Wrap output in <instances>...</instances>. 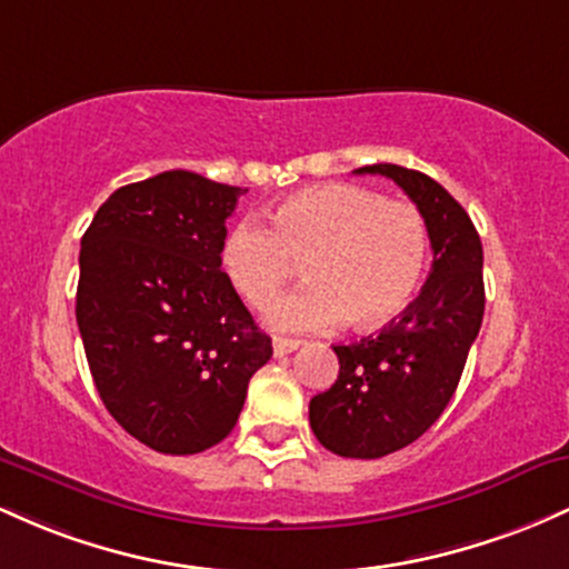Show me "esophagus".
<instances>
[{
	"label": "esophagus",
	"instance_id": "obj_1",
	"mask_svg": "<svg viewBox=\"0 0 569 569\" xmlns=\"http://www.w3.org/2000/svg\"><path fill=\"white\" fill-rule=\"evenodd\" d=\"M298 347H301V341H296V338H273V355L277 357L292 355Z\"/></svg>",
	"mask_w": 569,
	"mask_h": 569
}]
</instances>
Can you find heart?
Here are the masks:
<instances>
[{
	"mask_svg": "<svg viewBox=\"0 0 569 569\" xmlns=\"http://www.w3.org/2000/svg\"><path fill=\"white\" fill-rule=\"evenodd\" d=\"M244 217L228 231L220 266L228 284L263 311L306 266L311 284L273 306L277 330L309 333L343 319L379 330L411 306L427 266V222L413 203L387 201L360 184H317Z\"/></svg>",
	"mask_w": 569,
	"mask_h": 569,
	"instance_id": "b5f03b06",
	"label": "heart"
}]
</instances>
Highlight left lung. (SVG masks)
<instances>
[{"label":"left lung","mask_w":569,"mask_h":569,"mask_svg":"<svg viewBox=\"0 0 569 569\" xmlns=\"http://www.w3.org/2000/svg\"><path fill=\"white\" fill-rule=\"evenodd\" d=\"M403 188L427 222L432 268L422 292L379 336L333 347L338 379L309 403L319 443L338 457L379 459L425 436L449 406L483 319V247L449 190L422 171L362 166Z\"/></svg>","instance_id":"8db88e82"}]
</instances>
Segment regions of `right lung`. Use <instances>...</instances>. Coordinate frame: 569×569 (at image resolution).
Listing matches in <instances>:
<instances>
[{
    "mask_svg": "<svg viewBox=\"0 0 569 569\" xmlns=\"http://www.w3.org/2000/svg\"><path fill=\"white\" fill-rule=\"evenodd\" d=\"M247 190L174 169L118 188L80 241L78 328L101 403L161 455H199L233 430L271 360L220 266Z\"/></svg>",
    "mask_w": 569,
    "mask_h": 569,
    "instance_id": "1",
    "label": "right lung"
}]
</instances>
